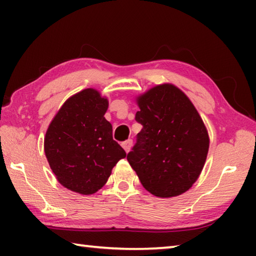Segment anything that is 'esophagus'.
<instances>
[{
	"mask_svg": "<svg viewBox=\"0 0 256 256\" xmlns=\"http://www.w3.org/2000/svg\"><path fill=\"white\" fill-rule=\"evenodd\" d=\"M132 144H133V140H131V138H128V140H126V141H124L123 144H122V146L124 148V150L126 151V152H128L130 150H131V146H132Z\"/></svg>",
	"mask_w": 256,
	"mask_h": 256,
	"instance_id": "1",
	"label": "esophagus"
}]
</instances>
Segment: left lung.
<instances>
[{
  "label": "left lung",
  "instance_id": "1",
  "mask_svg": "<svg viewBox=\"0 0 256 256\" xmlns=\"http://www.w3.org/2000/svg\"><path fill=\"white\" fill-rule=\"evenodd\" d=\"M136 120L142 130L128 154L144 188L159 198L184 193L196 183L204 166L209 136L188 96L164 84L136 98Z\"/></svg>",
  "mask_w": 256,
  "mask_h": 256
}]
</instances>
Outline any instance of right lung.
Segmentation results:
<instances>
[{
    "mask_svg": "<svg viewBox=\"0 0 256 256\" xmlns=\"http://www.w3.org/2000/svg\"><path fill=\"white\" fill-rule=\"evenodd\" d=\"M107 108L108 100L97 90L84 89L63 104L47 128L46 158L58 180L73 192L96 193L126 157L104 118Z\"/></svg>",
    "mask_w": 256,
    "mask_h": 256,
    "instance_id": "right-lung-1",
    "label": "right lung"
}]
</instances>
